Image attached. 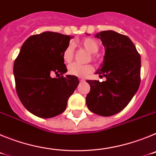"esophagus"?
<instances>
[{
  "mask_svg": "<svg viewBox=\"0 0 156 156\" xmlns=\"http://www.w3.org/2000/svg\"><path fill=\"white\" fill-rule=\"evenodd\" d=\"M79 80L80 81V82H84L85 79H83V78H82V77H79Z\"/></svg>",
  "mask_w": 156,
  "mask_h": 156,
  "instance_id": "34e87169",
  "label": "esophagus"
}]
</instances>
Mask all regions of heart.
<instances>
[{
    "label": "heart",
    "mask_w": 156,
    "mask_h": 156,
    "mask_svg": "<svg viewBox=\"0 0 156 156\" xmlns=\"http://www.w3.org/2000/svg\"><path fill=\"white\" fill-rule=\"evenodd\" d=\"M79 44L91 54L97 53L99 50L98 43L96 40L93 39L91 37H86L84 39H83L79 43ZM73 45L70 44L66 47V48L63 51V61L66 63H70L73 59ZM92 58L93 59L96 60V57L94 55L92 56ZM68 70L71 75L80 77H85L94 71V67L91 65H80L77 63H72L71 65L69 66Z\"/></svg>",
    "instance_id": "obj_1"
}]
</instances>
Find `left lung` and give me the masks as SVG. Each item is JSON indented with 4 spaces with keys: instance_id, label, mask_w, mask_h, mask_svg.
<instances>
[{
    "instance_id": "1",
    "label": "left lung",
    "mask_w": 156,
    "mask_h": 156,
    "mask_svg": "<svg viewBox=\"0 0 156 156\" xmlns=\"http://www.w3.org/2000/svg\"><path fill=\"white\" fill-rule=\"evenodd\" d=\"M105 48L101 69L96 73L106 80H87L90 90L86 97L88 108L110 116L129 104L140 83V55L128 37L112 30L98 34Z\"/></svg>"
}]
</instances>
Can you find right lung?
<instances>
[{
    "mask_svg": "<svg viewBox=\"0 0 156 156\" xmlns=\"http://www.w3.org/2000/svg\"><path fill=\"white\" fill-rule=\"evenodd\" d=\"M71 38L54 32L33 35L23 43L15 60L17 94L25 108L37 116L51 118L62 113L79 84L76 76L62 75L67 72L62 54ZM53 74L61 76L52 78Z\"/></svg>",
    "mask_w": 156,
    "mask_h": 156,
    "instance_id": "add662e5",
    "label": "right lung"
}]
</instances>
